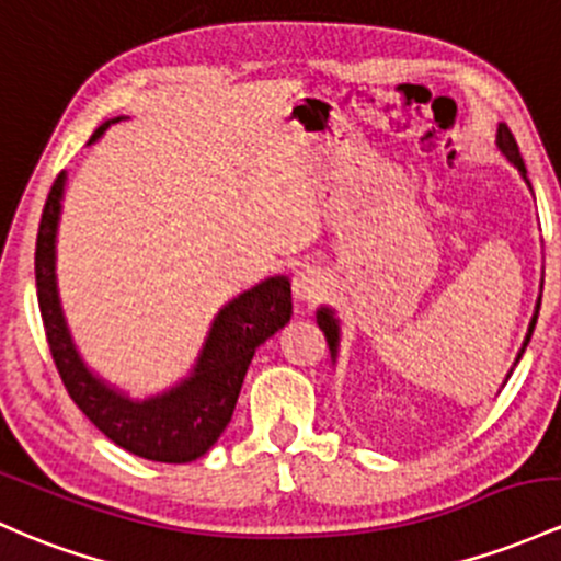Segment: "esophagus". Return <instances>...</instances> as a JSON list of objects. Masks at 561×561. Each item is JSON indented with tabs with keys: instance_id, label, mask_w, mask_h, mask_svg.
<instances>
[{
	"instance_id": "1",
	"label": "esophagus",
	"mask_w": 561,
	"mask_h": 561,
	"mask_svg": "<svg viewBox=\"0 0 561 561\" xmlns=\"http://www.w3.org/2000/svg\"><path fill=\"white\" fill-rule=\"evenodd\" d=\"M328 293V279L317 268H304L293 276V295L298 304H317Z\"/></svg>"
}]
</instances>
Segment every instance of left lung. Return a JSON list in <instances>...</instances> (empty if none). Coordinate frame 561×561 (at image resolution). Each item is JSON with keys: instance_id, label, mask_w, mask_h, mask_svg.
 Instances as JSON below:
<instances>
[{"instance_id": "left-lung-1", "label": "left lung", "mask_w": 561, "mask_h": 561, "mask_svg": "<svg viewBox=\"0 0 561 561\" xmlns=\"http://www.w3.org/2000/svg\"><path fill=\"white\" fill-rule=\"evenodd\" d=\"M495 146H497V149H501L503 157H506L508 162L514 164L516 170H519V175L525 178L527 186H530V181H527V168H525V162H522L519 146H516L514 135H511V130H508L506 125H497V133H495ZM530 191H533V186H530ZM540 293H543V282H540ZM538 311H540V298H538V304H535V313H533V319H530V328H527L525 343H522L519 354H516V362L522 359V354H525L527 343H530L533 330H535V322H538ZM317 324H319V330L324 332V337H328V346H330L332 362H335V356H337V343H341V324H337L335 311L328 309V306H322V309L317 311ZM516 362H514V365H516ZM508 375H511V373H508ZM508 375H506V378H508Z\"/></svg>"}]
</instances>
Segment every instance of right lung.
Returning a JSON list of instances; mask_svg holds the SVG:
<instances>
[{
    "label": "right lung",
    "instance_id": "right-lung-1",
    "mask_svg": "<svg viewBox=\"0 0 561 561\" xmlns=\"http://www.w3.org/2000/svg\"><path fill=\"white\" fill-rule=\"evenodd\" d=\"M119 119L122 116L103 122L92 133L90 144H95L106 127ZM64 188L66 172H60L47 194L34 255L36 298H39L42 322L60 380L73 404L114 445L157 463H191L210 450L229 426L255 348L290 322V279L271 276L229 300L213 319V328L188 378L157 397L130 399L84 365L60 309L58 279H55V239H58Z\"/></svg>",
    "mask_w": 561,
    "mask_h": 561
}]
</instances>
